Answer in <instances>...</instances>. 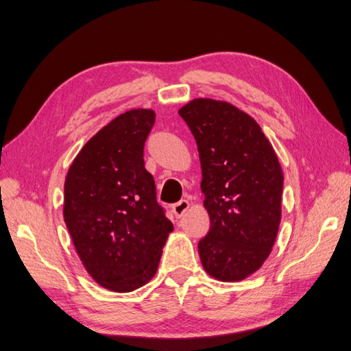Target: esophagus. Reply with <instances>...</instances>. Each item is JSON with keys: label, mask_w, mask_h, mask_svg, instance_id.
Masks as SVG:
<instances>
[{"label": "esophagus", "mask_w": 351, "mask_h": 351, "mask_svg": "<svg viewBox=\"0 0 351 351\" xmlns=\"http://www.w3.org/2000/svg\"><path fill=\"white\" fill-rule=\"evenodd\" d=\"M188 208H189V202L186 199H182V201L176 202V204H173V207H172L176 217H182L184 214L188 211Z\"/></svg>", "instance_id": "obj_1"}]
</instances>
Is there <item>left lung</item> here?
I'll return each instance as SVG.
<instances>
[{
    "instance_id": "left-lung-1",
    "label": "left lung",
    "mask_w": 351,
    "mask_h": 351,
    "mask_svg": "<svg viewBox=\"0 0 351 351\" xmlns=\"http://www.w3.org/2000/svg\"><path fill=\"white\" fill-rule=\"evenodd\" d=\"M179 115L197 141L210 216L198 242L202 267L220 281H241L261 268L278 233V157L256 121L228 101L194 99Z\"/></svg>"
}]
</instances>
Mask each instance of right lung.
I'll use <instances>...</instances> for the list:
<instances>
[{"mask_svg":"<svg viewBox=\"0 0 351 351\" xmlns=\"http://www.w3.org/2000/svg\"><path fill=\"white\" fill-rule=\"evenodd\" d=\"M152 109H131L90 138L69 169L64 220L84 268L101 287L127 293L149 282L173 224L144 167Z\"/></svg>","mask_w":351,"mask_h":351,"instance_id":"obj_1","label":"right lung"}]
</instances>
